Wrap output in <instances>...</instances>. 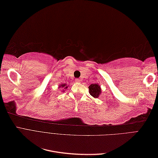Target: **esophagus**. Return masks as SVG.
<instances>
[{"label":"esophagus","instance_id":"1","mask_svg":"<svg viewBox=\"0 0 158 158\" xmlns=\"http://www.w3.org/2000/svg\"><path fill=\"white\" fill-rule=\"evenodd\" d=\"M81 80L80 79H78V78H76V79H75V82H77V83H79V82H81Z\"/></svg>","mask_w":158,"mask_h":158}]
</instances>
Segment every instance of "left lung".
Masks as SVG:
<instances>
[{"instance_id": "left-lung-1", "label": "left lung", "mask_w": 158, "mask_h": 158, "mask_svg": "<svg viewBox=\"0 0 158 158\" xmlns=\"http://www.w3.org/2000/svg\"><path fill=\"white\" fill-rule=\"evenodd\" d=\"M88 88L90 95L94 98H99V95H101L102 89L101 87H100V85L98 83L91 84L88 87Z\"/></svg>"}]
</instances>
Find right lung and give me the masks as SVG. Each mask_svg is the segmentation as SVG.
I'll list each match as a JSON object with an SVG mask.
<instances>
[{"label": "right lung", "instance_id": "1", "mask_svg": "<svg viewBox=\"0 0 158 158\" xmlns=\"http://www.w3.org/2000/svg\"><path fill=\"white\" fill-rule=\"evenodd\" d=\"M63 88V89H66L68 88V86L66 84H61L60 85H59V88ZM63 91H64V90H63Z\"/></svg>", "mask_w": 158, "mask_h": 158}]
</instances>
